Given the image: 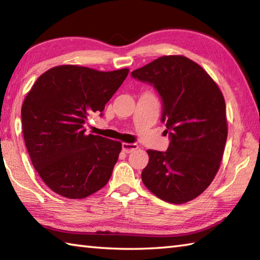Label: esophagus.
Returning a JSON list of instances; mask_svg holds the SVG:
<instances>
[{
	"label": "esophagus",
	"mask_w": 260,
	"mask_h": 260,
	"mask_svg": "<svg viewBox=\"0 0 260 260\" xmlns=\"http://www.w3.org/2000/svg\"><path fill=\"white\" fill-rule=\"evenodd\" d=\"M138 148H139V146H138V144H135V143H122V151L126 152V153H129L132 151H134Z\"/></svg>",
	"instance_id": "1"
}]
</instances>
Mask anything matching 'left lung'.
Instances as JSON below:
<instances>
[{"label":"left lung","instance_id":"1","mask_svg":"<svg viewBox=\"0 0 260 260\" xmlns=\"http://www.w3.org/2000/svg\"><path fill=\"white\" fill-rule=\"evenodd\" d=\"M132 77L159 93L171 138L166 151H147L142 181L158 199L187 203L210 186L220 167L228 133L223 95L203 68L181 55L159 57Z\"/></svg>","mask_w":260,"mask_h":260}]
</instances>
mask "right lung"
Wrapping results in <instances>:
<instances>
[{
	"label": "right lung",
	"mask_w": 260,
	"mask_h": 260,
	"mask_svg": "<svg viewBox=\"0 0 260 260\" xmlns=\"http://www.w3.org/2000/svg\"><path fill=\"white\" fill-rule=\"evenodd\" d=\"M128 72L59 65L41 74L26 95L21 107L25 144L34 169L52 191L80 200L108 183L121 142L86 134L83 124L89 114L103 111Z\"/></svg>",
	"instance_id": "add662e5"
}]
</instances>
